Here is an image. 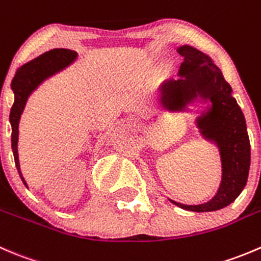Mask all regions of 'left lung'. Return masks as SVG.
<instances>
[{
  "label": "left lung",
  "mask_w": 261,
  "mask_h": 261,
  "mask_svg": "<svg viewBox=\"0 0 261 261\" xmlns=\"http://www.w3.org/2000/svg\"><path fill=\"white\" fill-rule=\"evenodd\" d=\"M184 57L179 74L184 79L169 80L161 87V102L170 109H181L200 95L212 107L197 119L200 133L217 143L222 160V181L217 194L204 204L177 207L192 212H212L231 204L245 188L250 169V139L246 122L232 89L221 69L208 56L189 45L177 49Z\"/></svg>",
  "instance_id": "1"
}]
</instances>
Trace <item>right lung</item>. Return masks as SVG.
Returning <instances> with one entry per match:
<instances>
[{
    "instance_id": "right-lung-1",
    "label": "right lung",
    "mask_w": 261,
    "mask_h": 261,
    "mask_svg": "<svg viewBox=\"0 0 261 261\" xmlns=\"http://www.w3.org/2000/svg\"><path fill=\"white\" fill-rule=\"evenodd\" d=\"M77 53L71 49L56 48L39 56L38 58L33 59L29 63L24 64L16 71L14 80L11 82V87L15 94V102L10 113V123L12 127L11 133V147L14 152V159L16 169L19 171L22 182L27 185L21 171H20L19 154H17V139H19V122L21 113L27 104L28 96L32 94L33 90L43 82L46 77L51 76L56 72L61 71L62 68L68 66L69 63L76 59Z\"/></svg>"
}]
</instances>
